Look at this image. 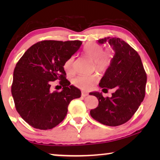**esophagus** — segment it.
Wrapping results in <instances>:
<instances>
[{
  "label": "esophagus",
  "instance_id": "34e87169",
  "mask_svg": "<svg viewBox=\"0 0 160 160\" xmlns=\"http://www.w3.org/2000/svg\"><path fill=\"white\" fill-rule=\"evenodd\" d=\"M89 94L87 92H84V91H82V97H86V96L88 95Z\"/></svg>",
  "mask_w": 160,
  "mask_h": 160
}]
</instances>
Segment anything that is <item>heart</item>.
Listing matches in <instances>:
<instances>
[{
	"mask_svg": "<svg viewBox=\"0 0 160 160\" xmlns=\"http://www.w3.org/2000/svg\"><path fill=\"white\" fill-rule=\"evenodd\" d=\"M83 52L87 58L94 61V66L96 71L100 73L106 72L110 66L114 56L112 48H108L102 51L101 45L96 43H87L83 48ZM74 58L71 57L64 63V69L67 73L73 71ZM98 81L97 75L78 76L73 78V84L83 90H88L92 88Z\"/></svg>",
	"mask_w": 160,
	"mask_h": 160,
	"instance_id": "obj_1",
	"label": "heart"
}]
</instances>
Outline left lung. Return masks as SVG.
<instances>
[{
	"mask_svg": "<svg viewBox=\"0 0 160 160\" xmlns=\"http://www.w3.org/2000/svg\"><path fill=\"white\" fill-rule=\"evenodd\" d=\"M98 42L108 43L115 52L99 86L102 92L113 88L116 91L111 98H104L102 92H92L99 103L90 111V115L105 125L119 126L129 121L143 102L147 76L139 54L122 39L107 37Z\"/></svg>",
	"mask_w": 160,
	"mask_h": 160,
	"instance_id": "8db88e82",
	"label": "left lung"
}]
</instances>
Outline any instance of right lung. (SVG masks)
Here are the masks:
<instances>
[{
    "label": "right lung",
    "mask_w": 160,
    "mask_h": 160,
    "mask_svg": "<svg viewBox=\"0 0 160 160\" xmlns=\"http://www.w3.org/2000/svg\"><path fill=\"white\" fill-rule=\"evenodd\" d=\"M81 41H43L35 43L17 63L12 95L17 111L32 128L49 130L65 119L70 102L81 97L80 89L65 78L64 63L79 49ZM60 80L61 92L50 90Z\"/></svg>",
    "instance_id": "add662e5"
}]
</instances>
